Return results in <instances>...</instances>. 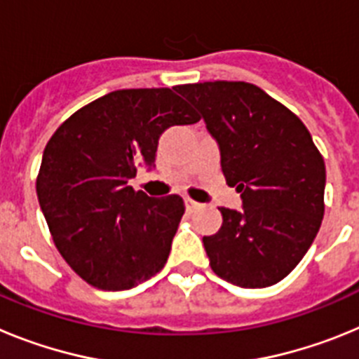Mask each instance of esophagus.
Here are the masks:
<instances>
[{
  "instance_id": "1",
  "label": "esophagus",
  "mask_w": 359,
  "mask_h": 359,
  "mask_svg": "<svg viewBox=\"0 0 359 359\" xmlns=\"http://www.w3.org/2000/svg\"><path fill=\"white\" fill-rule=\"evenodd\" d=\"M199 207H201V203L194 201V199H190V198H185V208H187V210H189V212L198 210Z\"/></svg>"
}]
</instances>
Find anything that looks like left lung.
Listing matches in <instances>:
<instances>
[{
  "mask_svg": "<svg viewBox=\"0 0 359 359\" xmlns=\"http://www.w3.org/2000/svg\"><path fill=\"white\" fill-rule=\"evenodd\" d=\"M221 151L226 185L243 212L221 208L203 237L214 273L241 287H268L302 261L323 219L325 163L302 120L250 82L182 84Z\"/></svg>",
  "mask_w": 359,
  "mask_h": 359,
  "instance_id": "1",
  "label": "left lung"
}]
</instances>
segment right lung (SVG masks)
I'll list each match as a JSON object with an SVG mask.
<instances>
[{
    "mask_svg": "<svg viewBox=\"0 0 359 359\" xmlns=\"http://www.w3.org/2000/svg\"><path fill=\"white\" fill-rule=\"evenodd\" d=\"M174 90L111 91L75 111L44 147L41 210L62 259L98 290L138 286L170 253L183 199L149 198L129 180L138 165H154L165 129L199 120Z\"/></svg>",
    "mask_w": 359,
    "mask_h": 359,
    "instance_id": "obj_1",
    "label": "right lung"
}]
</instances>
